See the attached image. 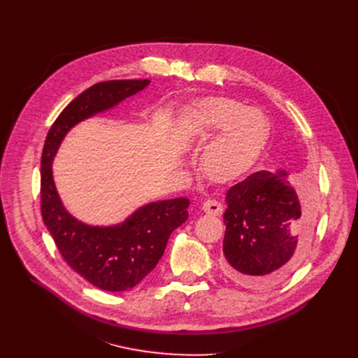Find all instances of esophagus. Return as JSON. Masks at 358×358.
I'll return each mask as SVG.
<instances>
[{
    "label": "esophagus",
    "mask_w": 358,
    "mask_h": 358,
    "mask_svg": "<svg viewBox=\"0 0 358 358\" xmlns=\"http://www.w3.org/2000/svg\"><path fill=\"white\" fill-rule=\"evenodd\" d=\"M201 210H203L204 213H208V215H215V216H217V215H220V213L223 212V206H222L217 200L209 199V200H206V201L201 204Z\"/></svg>",
    "instance_id": "1"
}]
</instances>
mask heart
Segmentation results:
<instances>
[{"label":"heart","instance_id":"obj_1","mask_svg":"<svg viewBox=\"0 0 358 358\" xmlns=\"http://www.w3.org/2000/svg\"><path fill=\"white\" fill-rule=\"evenodd\" d=\"M194 119L200 130L222 127L201 158L204 173L213 180H224L239 171L266 134L262 111L245 107L229 97H212L201 101Z\"/></svg>","mask_w":358,"mask_h":358}]
</instances>
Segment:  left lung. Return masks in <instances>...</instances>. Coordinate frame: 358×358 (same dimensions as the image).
<instances>
[{
	"mask_svg": "<svg viewBox=\"0 0 358 358\" xmlns=\"http://www.w3.org/2000/svg\"><path fill=\"white\" fill-rule=\"evenodd\" d=\"M287 177L283 169L258 171L227 193L222 271L236 285L268 289L283 281L306 252L312 199H299Z\"/></svg>",
	"mask_w": 358,
	"mask_h": 358,
	"instance_id": "left-lung-1",
	"label": "left lung"
}]
</instances>
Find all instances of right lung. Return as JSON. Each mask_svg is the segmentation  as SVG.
<instances>
[{
	"label": "right lung",
	"instance_id": "add662e5",
	"mask_svg": "<svg viewBox=\"0 0 358 358\" xmlns=\"http://www.w3.org/2000/svg\"><path fill=\"white\" fill-rule=\"evenodd\" d=\"M149 80L94 84L73 99L55 120L45 141L41 171L42 217L66 264L92 286L124 292L155 268L169 235L189 219L185 197L142 206L113 227H90L71 216L56 192L52 161L68 131L83 120L115 107L143 90Z\"/></svg>",
	"mask_w": 358,
	"mask_h": 358
}]
</instances>
